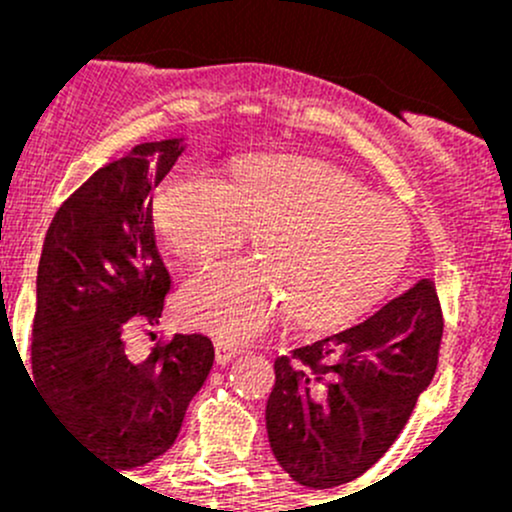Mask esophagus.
I'll return each instance as SVG.
<instances>
[{
  "instance_id": "esophagus-1",
  "label": "esophagus",
  "mask_w": 512,
  "mask_h": 512,
  "mask_svg": "<svg viewBox=\"0 0 512 512\" xmlns=\"http://www.w3.org/2000/svg\"><path fill=\"white\" fill-rule=\"evenodd\" d=\"M214 349H216V363H219V366H228V363L238 356V346L226 342V339H216Z\"/></svg>"
}]
</instances>
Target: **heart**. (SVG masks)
<instances>
[{
  "mask_svg": "<svg viewBox=\"0 0 512 512\" xmlns=\"http://www.w3.org/2000/svg\"><path fill=\"white\" fill-rule=\"evenodd\" d=\"M158 216L170 248L192 264L257 233L262 260L221 264L182 293L190 325L231 339L267 332L286 310L308 327L354 320L392 289L414 243L397 202L310 161L255 163L228 185L187 170L168 182Z\"/></svg>",
  "mask_w": 512,
  "mask_h": 512,
  "instance_id": "b5f03b06",
  "label": "heart"
}]
</instances>
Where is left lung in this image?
Returning a JSON list of instances; mask_svg holds the SVG:
<instances>
[{
	"mask_svg": "<svg viewBox=\"0 0 512 512\" xmlns=\"http://www.w3.org/2000/svg\"><path fill=\"white\" fill-rule=\"evenodd\" d=\"M440 342L436 284L421 279L361 325L276 358L267 399L276 462L310 489L368 472L431 385Z\"/></svg>",
	"mask_w": 512,
	"mask_h": 512,
	"instance_id": "obj_1",
	"label": "left lung"
}]
</instances>
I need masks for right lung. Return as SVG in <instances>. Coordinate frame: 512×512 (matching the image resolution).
Returning <instances> with one entry per match:
<instances>
[{
  "instance_id": "right-lung-1",
  "label": "right lung",
  "mask_w": 512,
  "mask_h": 512,
  "mask_svg": "<svg viewBox=\"0 0 512 512\" xmlns=\"http://www.w3.org/2000/svg\"><path fill=\"white\" fill-rule=\"evenodd\" d=\"M182 149L180 139L139 144L98 168L57 209L38 264L28 378L52 414L117 469L142 467L175 443L214 366L204 334H175L149 354L127 349L134 332L158 325L170 293L154 187Z\"/></svg>"
}]
</instances>
